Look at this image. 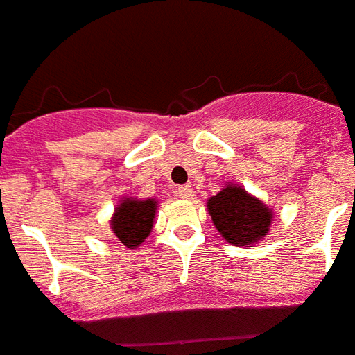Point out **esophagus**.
Wrapping results in <instances>:
<instances>
[{"label":"esophagus","instance_id":"34e87169","mask_svg":"<svg viewBox=\"0 0 355 355\" xmlns=\"http://www.w3.org/2000/svg\"><path fill=\"white\" fill-rule=\"evenodd\" d=\"M175 196H178V198H181V200H191L192 198V189L191 187H178V189H175Z\"/></svg>","mask_w":355,"mask_h":355}]
</instances>
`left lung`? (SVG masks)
Listing matches in <instances>:
<instances>
[{"instance_id":"obj_1","label":"left lung","mask_w":355,"mask_h":355,"mask_svg":"<svg viewBox=\"0 0 355 355\" xmlns=\"http://www.w3.org/2000/svg\"><path fill=\"white\" fill-rule=\"evenodd\" d=\"M207 209L225 242L238 248H253L268 234L273 220V211L266 203L234 183L209 198Z\"/></svg>"}]
</instances>
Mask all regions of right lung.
<instances>
[{"label": "right lung", "mask_w": 355, "mask_h": 355, "mask_svg": "<svg viewBox=\"0 0 355 355\" xmlns=\"http://www.w3.org/2000/svg\"><path fill=\"white\" fill-rule=\"evenodd\" d=\"M155 211H157L155 200L123 198L110 220L115 238L126 248H139L144 242V238H148L154 227Z\"/></svg>", "instance_id": "1"}]
</instances>
